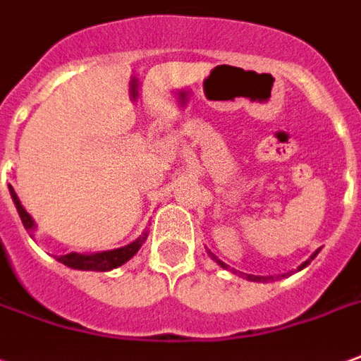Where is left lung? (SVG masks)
Returning <instances> with one entry per match:
<instances>
[{"instance_id":"left-lung-1","label":"left lung","mask_w":361,"mask_h":361,"mask_svg":"<svg viewBox=\"0 0 361 361\" xmlns=\"http://www.w3.org/2000/svg\"><path fill=\"white\" fill-rule=\"evenodd\" d=\"M317 252H319V250H317ZM317 252H315V255H313V257L309 258V260H305V262H303V264H301V267H299L298 270H301V268H305V267H307L309 262H311V260H313V258L317 257ZM216 260H217V258H216ZM217 264H219V267L227 268L226 262H221V260H217ZM247 280H252V282H268V280H270V278H260V276H250V274H247Z\"/></svg>"}]
</instances>
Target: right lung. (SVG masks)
Here are the masks:
<instances>
[{
    "label": "right lung",
    "mask_w": 361,
    "mask_h": 361,
    "mask_svg": "<svg viewBox=\"0 0 361 361\" xmlns=\"http://www.w3.org/2000/svg\"><path fill=\"white\" fill-rule=\"evenodd\" d=\"M9 190H11V198L13 202H15V206H17V212H19V216H21L23 226H25L27 231H30V229L35 227L32 217L27 214V209L23 208L21 202H19V198H17V194H15V190H13L11 186H9ZM145 235L144 237H140V239H135L134 243L126 245V247H122V249L97 252V255H78V252H70V255L58 257V260H60L62 264H66V267L75 268V270H97V272H106V270H112V268H118L120 264H124L126 260H130V258L134 257L135 252L140 250V247H142V243L145 241Z\"/></svg>",
    "instance_id": "1"
}]
</instances>
